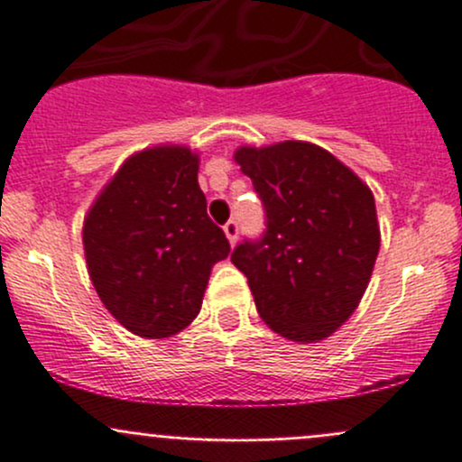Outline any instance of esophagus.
<instances>
[{
	"label": "esophagus",
	"mask_w": 462,
	"mask_h": 462,
	"mask_svg": "<svg viewBox=\"0 0 462 462\" xmlns=\"http://www.w3.org/2000/svg\"><path fill=\"white\" fill-rule=\"evenodd\" d=\"M223 232H226L227 241H230V245L236 244V236H239V226H236V221H227L226 226H223Z\"/></svg>",
	"instance_id": "1"
}]
</instances>
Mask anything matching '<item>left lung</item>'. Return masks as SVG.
Segmentation results:
<instances>
[{
    "label": "left lung",
    "instance_id": "left-lung-1",
    "mask_svg": "<svg viewBox=\"0 0 462 462\" xmlns=\"http://www.w3.org/2000/svg\"><path fill=\"white\" fill-rule=\"evenodd\" d=\"M241 171L265 208V235L236 245L261 319L291 342L330 337L360 306L380 250L369 185L324 147L241 144Z\"/></svg>",
    "mask_w": 462,
    "mask_h": 462
}]
</instances>
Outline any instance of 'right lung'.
<instances>
[{"label": "right lung", "mask_w": 462, "mask_h": 462, "mask_svg": "<svg viewBox=\"0 0 462 462\" xmlns=\"http://www.w3.org/2000/svg\"><path fill=\"white\" fill-rule=\"evenodd\" d=\"M82 244L97 297L129 333L162 339L188 328L212 265L230 254L208 217L197 149L132 153L88 208Z\"/></svg>", "instance_id": "right-lung-1"}]
</instances>
